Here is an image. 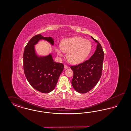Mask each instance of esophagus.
Instances as JSON below:
<instances>
[{"label": "esophagus", "mask_w": 131, "mask_h": 131, "mask_svg": "<svg viewBox=\"0 0 131 131\" xmlns=\"http://www.w3.org/2000/svg\"><path fill=\"white\" fill-rule=\"evenodd\" d=\"M64 69H68L69 68L68 66H67V65H64Z\"/></svg>", "instance_id": "1"}]
</instances>
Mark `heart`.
Wrapping results in <instances>:
<instances>
[{"label": "heart", "mask_w": 131, "mask_h": 131, "mask_svg": "<svg viewBox=\"0 0 131 131\" xmlns=\"http://www.w3.org/2000/svg\"><path fill=\"white\" fill-rule=\"evenodd\" d=\"M92 48L90 41L80 37L67 38L62 41L60 46L56 47V51L60 58L67 53L69 61L78 64L84 61L90 53Z\"/></svg>", "instance_id": "b5f03b06"}]
</instances>
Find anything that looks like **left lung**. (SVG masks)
I'll return each mask as SVG.
<instances>
[{
	"label": "left lung",
	"mask_w": 131,
	"mask_h": 131,
	"mask_svg": "<svg viewBox=\"0 0 131 131\" xmlns=\"http://www.w3.org/2000/svg\"><path fill=\"white\" fill-rule=\"evenodd\" d=\"M91 38L97 44L93 54L85 62L71 67L74 73L72 86L80 93H85L91 90L98 82L102 75L104 52L99 42Z\"/></svg>",
	"instance_id": "8db88e82"
}]
</instances>
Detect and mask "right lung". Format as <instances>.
<instances>
[{"instance_id":"add662e5","label":"right lung","mask_w":131,"mask_h":131,"mask_svg":"<svg viewBox=\"0 0 131 131\" xmlns=\"http://www.w3.org/2000/svg\"><path fill=\"white\" fill-rule=\"evenodd\" d=\"M41 40L47 41L52 46L54 45V39L51 37H45L38 34L32 38L24 50V69L31 86L40 92L48 93L55 88L64 65L54 62L52 52L46 56L38 53L35 46Z\"/></svg>"}]
</instances>
